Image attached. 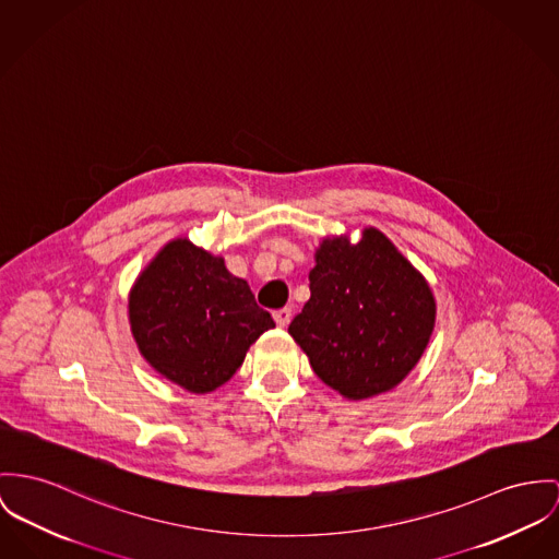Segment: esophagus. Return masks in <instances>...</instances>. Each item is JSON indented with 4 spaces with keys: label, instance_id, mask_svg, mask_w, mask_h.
<instances>
[{
    "label": "esophagus",
    "instance_id": "34e87169",
    "mask_svg": "<svg viewBox=\"0 0 559 559\" xmlns=\"http://www.w3.org/2000/svg\"><path fill=\"white\" fill-rule=\"evenodd\" d=\"M274 321H276V325H281V328L289 325V321H292V308H278V310H274Z\"/></svg>",
    "mask_w": 559,
    "mask_h": 559
}]
</instances>
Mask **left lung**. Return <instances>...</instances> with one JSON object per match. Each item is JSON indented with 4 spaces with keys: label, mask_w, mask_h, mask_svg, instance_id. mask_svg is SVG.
Wrapping results in <instances>:
<instances>
[{
    "label": "left lung",
    "mask_w": 559,
    "mask_h": 559,
    "mask_svg": "<svg viewBox=\"0 0 559 559\" xmlns=\"http://www.w3.org/2000/svg\"><path fill=\"white\" fill-rule=\"evenodd\" d=\"M308 278L310 300L289 334L314 374L348 400L397 385L433 330L436 304L426 278L372 227L357 245L325 240Z\"/></svg>",
    "instance_id": "left-lung-1"
}]
</instances>
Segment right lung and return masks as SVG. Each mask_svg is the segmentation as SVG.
I'll return each instance as SVG.
<instances>
[{"label":"right lung","instance_id":"right-lung-1","mask_svg":"<svg viewBox=\"0 0 559 559\" xmlns=\"http://www.w3.org/2000/svg\"><path fill=\"white\" fill-rule=\"evenodd\" d=\"M129 321L144 359L193 393L229 381L249 346L274 328L247 281L187 240L164 247L135 281Z\"/></svg>","mask_w":559,"mask_h":559}]
</instances>
